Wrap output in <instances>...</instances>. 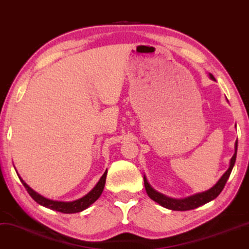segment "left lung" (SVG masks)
Returning <instances> with one entry per match:
<instances>
[{"label":"left lung","mask_w":249,"mask_h":249,"mask_svg":"<svg viewBox=\"0 0 249 249\" xmlns=\"http://www.w3.org/2000/svg\"><path fill=\"white\" fill-rule=\"evenodd\" d=\"M210 78H212V79H215L212 74H210ZM234 148H235L234 154H233V156H232L231 161H230L229 169L226 170V172L222 176L221 179L217 181V184L215 185V186L210 188V190L203 192V193H197L195 195H192V196L185 197V199H171V197H168V196H165V195L156 192L152 186H150L149 184H148L147 178L143 177L144 188H146L148 196H149L152 200L155 201V202L161 204V206L164 207V208H168L171 210H177V212H184V210L195 209V208H197V207L203 206V204L209 202V201L216 199V197L219 195V193L223 191V188H224L226 181H228L230 175H231L232 169H233L235 159H237L238 140L235 141Z\"/></svg>","instance_id":"obj_1"}]
</instances>
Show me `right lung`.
Wrapping results in <instances>:
<instances>
[{"label": "right lung", "instance_id": "obj_1", "mask_svg": "<svg viewBox=\"0 0 249 249\" xmlns=\"http://www.w3.org/2000/svg\"><path fill=\"white\" fill-rule=\"evenodd\" d=\"M107 172L108 171H106L105 174H103L102 177L100 178L99 182H97L95 187H94L89 193L85 195V196L81 197V199L72 201V202H61V201H53V200L46 199V197L41 196L40 194H37L36 192H34L20 177L19 179L21 184L24 185V187L26 188L28 194L32 196V199L36 201V202L41 204V206L46 207V208L56 210V212H61L63 213H80L83 212V210L87 209L90 204L94 203L97 199H99L100 195L102 194L103 188H105Z\"/></svg>", "mask_w": 249, "mask_h": 249}]
</instances>
